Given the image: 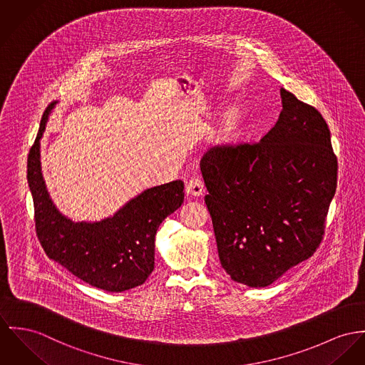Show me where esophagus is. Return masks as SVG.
Returning <instances> with one entry per match:
<instances>
[{
    "instance_id": "34e87169",
    "label": "esophagus",
    "mask_w": 365,
    "mask_h": 365,
    "mask_svg": "<svg viewBox=\"0 0 365 365\" xmlns=\"http://www.w3.org/2000/svg\"><path fill=\"white\" fill-rule=\"evenodd\" d=\"M186 190L190 196H202V193L205 192L202 179L198 178V176L190 178L189 182H187V186H186Z\"/></svg>"
}]
</instances>
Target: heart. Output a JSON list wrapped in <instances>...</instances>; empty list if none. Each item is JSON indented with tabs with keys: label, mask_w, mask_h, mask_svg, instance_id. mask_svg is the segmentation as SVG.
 Instances as JSON below:
<instances>
[{
	"label": "heart",
	"mask_w": 365,
	"mask_h": 365,
	"mask_svg": "<svg viewBox=\"0 0 365 365\" xmlns=\"http://www.w3.org/2000/svg\"><path fill=\"white\" fill-rule=\"evenodd\" d=\"M239 118H240V113L236 108H232L226 113L224 123H222V135L224 136H229L236 130L237 123H239Z\"/></svg>",
	"instance_id": "b5f03b06"
}]
</instances>
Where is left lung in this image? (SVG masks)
Returning a JSON list of instances; mask_svg holds the SVG:
<instances>
[{"label":"left lung","instance_id":"left-lung-1","mask_svg":"<svg viewBox=\"0 0 365 365\" xmlns=\"http://www.w3.org/2000/svg\"><path fill=\"white\" fill-rule=\"evenodd\" d=\"M282 111L258 141L211 147L200 168L220 261L265 287L319 247L337 185L331 132L317 108L281 88Z\"/></svg>","mask_w":365,"mask_h":365}]
</instances>
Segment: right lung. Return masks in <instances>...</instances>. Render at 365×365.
I'll use <instances>...</instances> for the list:
<instances>
[{
	"mask_svg": "<svg viewBox=\"0 0 365 365\" xmlns=\"http://www.w3.org/2000/svg\"><path fill=\"white\" fill-rule=\"evenodd\" d=\"M53 107L54 103L43 113L28 157L36 235L43 250L97 289L123 292L143 284L154 269L157 229L182 205L185 183L173 180L147 189L101 222H72L50 200L40 167V139Z\"/></svg>",
	"mask_w": 365,
	"mask_h": 365,
	"instance_id": "obj_1",
	"label": "right lung"
}]
</instances>
